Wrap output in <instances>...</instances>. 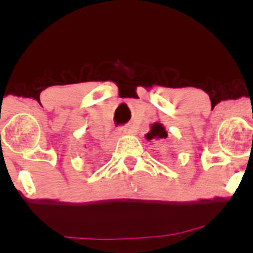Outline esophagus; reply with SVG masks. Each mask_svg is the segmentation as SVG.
<instances>
[{"mask_svg": "<svg viewBox=\"0 0 253 253\" xmlns=\"http://www.w3.org/2000/svg\"><path fill=\"white\" fill-rule=\"evenodd\" d=\"M115 133H117L118 136L124 135V134H126V133H127V129H125V128H119Z\"/></svg>", "mask_w": 253, "mask_h": 253, "instance_id": "1", "label": "esophagus"}]
</instances>
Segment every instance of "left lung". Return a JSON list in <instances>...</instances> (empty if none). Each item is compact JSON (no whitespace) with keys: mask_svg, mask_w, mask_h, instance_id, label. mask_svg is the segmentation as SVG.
I'll use <instances>...</instances> for the list:
<instances>
[{"mask_svg":"<svg viewBox=\"0 0 253 253\" xmlns=\"http://www.w3.org/2000/svg\"><path fill=\"white\" fill-rule=\"evenodd\" d=\"M168 136V133L165 128L163 127V125L156 123L152 125L151 127V130L145 135V138L147 140H152V139H156V140H159V139H165Z\"/></svg>","mask_w":253,"mask_h":253,"instance_id":"8db88e82","label":"left lung"}]
</instances>
